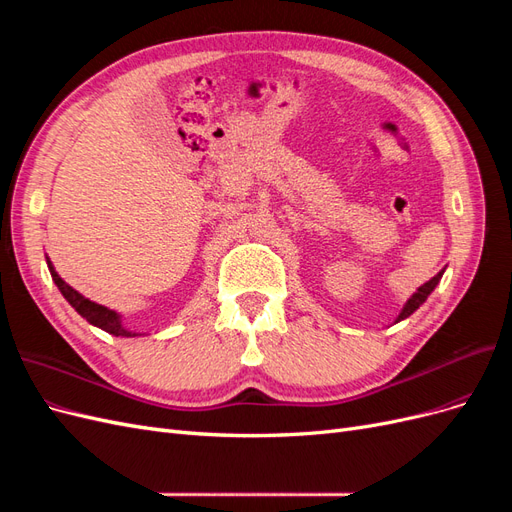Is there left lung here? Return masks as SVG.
Segmentation results:
<instances>
[{"label":"left lung","instance_id":"8db88e82","mask_svg":"<svg viewBox=\"0 0 512 512\" xmlns=\"http://www.w3.org/2000/svg\"><path fill=\"white\" fill-rule=\"evenodd\" d=\"M442 273H444V271H440L436 277H431L429 282H425L421 288H418V290L412 294V297L408 299V303L404 305V309H401V314L397 316V322H399V320H404V318H408L410 314H414L416 309L421 307V305L427 301V297H429V294L433 292V288H436V286H438V282L442 280Z\"/></svg>","mask_w":512,"mask_h":512}]
</instances>
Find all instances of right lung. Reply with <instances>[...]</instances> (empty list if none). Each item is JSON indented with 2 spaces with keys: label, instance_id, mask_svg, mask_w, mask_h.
I'll use <instances>...</instances> for the list:
<instances>
[{
  "label": "right lung",
  "instance_id": "right-lung-1",
  "mask_svg": "<svg viewBox=\"0 0 512 512\" xmlns=\"http://www.w3.org/2000/svg\"><path fill=\"white\" fill-rule=\"evenodd\" d=\"M46 265H49L51 277H53V282L57 284L59 292L64 294L66 301H68V303L76 309V312H79L89 324H94V327H98V329H102V331H106V333H111V335H115V337H134V335H136V333H132V331H128L126 327H123L119 314L113 312V309H108V307H104V305H98V303H94V301L85 299L81 292H76L72 286H68L64 280H61V277L57 275V271L53 269L49 258H46Z\"/></svg>",
  "mask_w": 512,
  "mask_h": 512
}]
</instances>
